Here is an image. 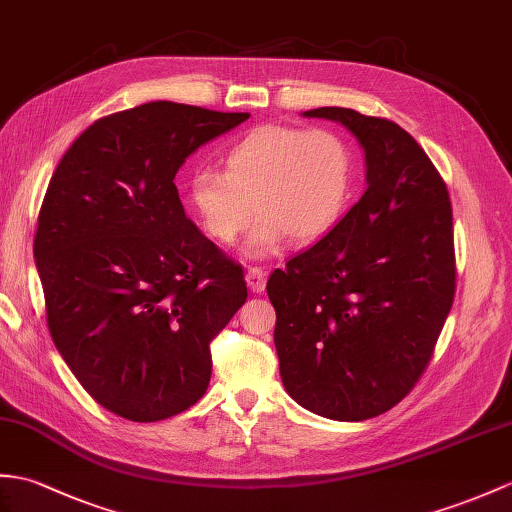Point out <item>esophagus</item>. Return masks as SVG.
<instances>
[{
    "instance_id": "34e87169",
    "label": "esophagus",
    "mask_w": 512,
    "mask_h": 512,
    "mask_svg": "<svg viewBox=\"0 0 512 512\" xmlns=\"http://www.w3.org/2000/svg\"><path fill=\"white\" fill-rule=\"evenodd\" d=\"M266 270H261V268H248L246 270V283H248V288H251V292H255V294H259V292H264V288H266Z\"/></svg>"
}]
</instances>
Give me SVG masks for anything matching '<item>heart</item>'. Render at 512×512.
I'll use <instances>...</instances> for the list:
<instances>
[{
  "instance_id": "1",
  "label": "heart",
  "mask_w": 512,
  "mask_h": 512,
  "mask_svg": "<svg viewBox=\"0 0 512 512\" xmlns=\"http://www.w3.org/2000/svg\"><path fill=\"white\" fill-rule=\"evenodd\" d=\"M355 176L349 141L331 128L268 124L251 130L224 157V174L198 170L187 198L202 229L231 244L259 213L244 253L270 257L294 237L310 244L347 209Z\"/></svg>"
}]
</instances>
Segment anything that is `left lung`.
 Here are the masks:
<instances>
[{
  "mask_svg": "<svg viewBox=\"0 0 512 512\" xmlns=\"http://www.w3.org/2000/svg\"><path fill=\"white\" fill-rule=\"evenodd\" d=\"M364 150L366 189L334 229L275 270V347L288 395L318 417L366 421L419 382L454 303L447 185L395 122L323 106Z\"/></svg>",
  "mask_w": 512,
  "mask_h": 512,
  "instance_id": "8db88e82",
  "label": "left lung"
}]
</instances>
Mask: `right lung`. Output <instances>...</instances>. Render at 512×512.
I'll use <instances>...</instances> for the list:
<instances>
[{"instance_id":"1","label":"right lung","mask_w":512,"mask_h":512,"mask_svg":"<svg viewBox=\"0 0 512 512\" xmlns=\"http://www.w3.org/2000/svg\"><path fill=\"white\" fill-rule=\"evenodd\" d=\"M248 117L165 100L102 117L47 185L34 237L47 327L117 417L170 419L209 386V342L248 292L242 268L187 220L174 176Z\"/></svg>"}]
</instances>
